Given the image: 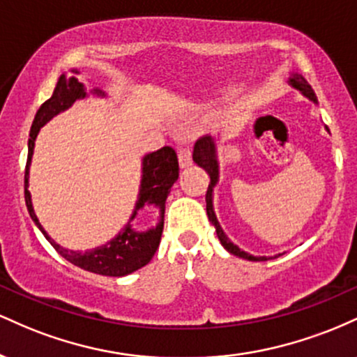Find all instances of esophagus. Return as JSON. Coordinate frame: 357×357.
<instances>
[{
  "label": "esophagus",
  "instance_id": "esophagus-1",
  "mask_svg": "<svg viewBox=\"0 0 357 357\" xmlns=\"http://www.w3.org/2000/svg\"><path fill=\"white\" fill-rule=\"evenodd\" d=\"M178 159H179V166L181 167H188L191 166L192 158H191V149L188 146H183L178 149Z\"/></svg>",
  "mask_w": 357,
  "mask_h": 357
}]
</instances>
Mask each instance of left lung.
Here are the masks:
<instances>
[{"label": "left lung", "mask_w": 357, "mask_h": 357, "mask_svg": "<svg viewBox=\"0 0 357 357\" xmlns=\"http://www.w3.org/2000/svg\"><path fill=\"white\" fill-rule=\"evenodd\" d=\"M289 84L292 85L294 89L301 90L302 96H305L307 99L312 100L314 104H317V97H315L312 87L307 84V80L304 79V77L298 75V73H292V77L289 79ZM326 129H327V127H326ZM327 130H329V129H327ZM192 161H195L199 167H203V169L206 171L208 174H210L211 181H210V184H208V191H206V213H208V218H210V221L213 223V227H215L216 235H218L221 245H223V247L227 248L228 252L231 253V255L245 258V260H252V261L268 260L267 257L250 255V253L243 252V250H240L238 247H236L235 243H231L230 238H228V236L225 235V231L221 230L218 220H216L215 211H213V188H215L216 183H218L220 171H218V159H216L215 139H213L211 136L199 137L198 141H196V144H195V151H192Z\"/></svg>", "instance_id": "left-lung-1"}]
</instances>
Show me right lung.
I'll return each mask as SVG.
<instances>
[{
    "label": "right lung",
    "mask_w": 357,
    "mask_h": 357,
    "mask_svg": "<svg viewBox=\"0 0 357 357\" xmlns=\"http://www.w3.org/2000/svg\"><path fill=\"white\" fill-rule=\"evenodd\" d=\"M72 73L79 72L72 70ZM93 93L100 97L105 96L99 89H93ZM85 96H87V92H85L84 84H80L73 75L63 73V75H60L59 82H56V87L53 90L50 99L40 105L33 124H31L30 139H28V159L26 169H24V202H26V208L31 220L35 221V225L43 233L45 238L50 241L52 247L65 260H68L75 267H80L92 273H99V275L124 277L149 264L151 258L154 257L155 250L159 247L162 227H165L166 198L169 195L171 186H173L179 176L178 155H176V151L173 147L169 146H165L159 151H155V153L144 155V159H142L141 190H139L136 208H134L132 216L127 221L124 230L119 233L116 238L107 241L102 247L89 250V252L84 253L61 248L59 243H55L48 236V233L43 230L38 218H36L33 204H31V195L28 191V174H30L31 155H33L35 139L38 136L40 127H43L56 114L67 110L77 99H84ZM147 204L155 206L162 213L160 215V223L151 231L137 232L135 229L132 228V220L135 218L137 211Z\"/></svg>",
    "instance_id": "add662e5"
}]
</instances>
